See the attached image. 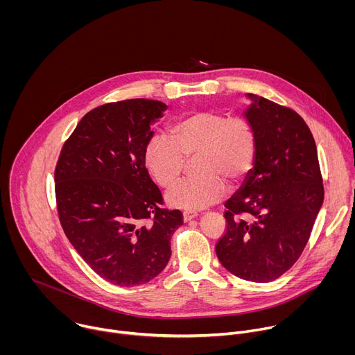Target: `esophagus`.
<instances>
[{"label": "esophagus", "instance_id": "obj_1", "mask_svg": "<svg viewBox=\"0 0 355 355\" xmlns=\"http://www.w3.org/2000/svg\"><path fill=\"white\" fill-rule=\"evenodd\" d=\"M196 212H184L182 214V218H184V222H189V220H192L193 218H196Z\"/></svg>", "mask_w": 355, "mask_h": 355}]
</instances>
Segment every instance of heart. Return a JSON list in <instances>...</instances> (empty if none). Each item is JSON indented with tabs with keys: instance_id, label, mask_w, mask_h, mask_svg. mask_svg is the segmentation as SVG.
Masks as SVG:
<instances>
[{
	"instance_id": "heart-1",
	"label": "heart",
	"mask_w": 355,
	"mask_h": 355,
	"mask_svg": "<svg viewBox=\"0 0 355 355\" xmlns=\"http://www.w3.org/2000/svg\"><path fill=\"white\" fill-rule=\"evenodd\" d=\"M166 136H151L143 150L148 174L163 188L181 175L185 160H193L198 177L174 185L166 195L168 205L198 211L219 202L227 182L241 181L254 166L257 133L250 121L218 111H195L180 118Z\"/></svg>"
}]
</instances>
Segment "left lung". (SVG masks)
I'll list each match as a JSON object with an SVG mask.
<instances>
[{"mask_svg": "<svg viewBox=\"0 0 355 355\" xmlns=\"http://www.w3.org/2000/svg\"><path fill=\"white\" fill-rule=\"evenodd\" d=\"M245 98L250 105L243 116L256 129L257 155L241 187L225 202L227 229L216 244V256L241 279L270 282L302 254L324 189L315 139L305 121L267 98Z\"/></svg>", "mask_w": 355, "mask_h": 355, "instance_id": "obj_1", "label": "left lung"}]
</instances>
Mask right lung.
<instances>
[{"label":"right lung","instance_id":"right-lung-1","mask_svg":"<svg viewBox=\"0 0 355 355\" xmlns=\"http://www.w3.org/2000/svg\"><path fill=\"white\" fill-rule=\"evenodd\" d=\"M168 107L155 99L101 105L78 122L56 166L60 223L83 260L104 279L133 286L157 277L171 257L180 211L162 209L143 163L147 140Z\"/></svg>","mask_w":355,"mask_h":355}]
</instances>
